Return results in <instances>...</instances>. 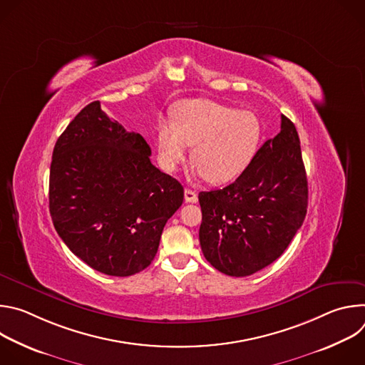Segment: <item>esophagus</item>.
I'll return each instance as SVG.
<instances>
[{
  "instance_id": "obj_1",
  "label": "esophagus",
  "mask_w": 365,
  "mask_h": 365,
  "mask_svg": "<svg viewBox=\"0 0 365 365\" xmlns=\"http://www.w3.org/2000/svg\"><path fill=\"white\" fill-rule=\"evenodd\" d=\"M185 200L189 202V203L197 202V193L192 189H185Z\"/></svg>"
}]
</instances>
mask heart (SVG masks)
Wrapping results in <instances>:
<instances>
[{
  "mask_svg": "<svg viewBox=\"0 0 365 365\" xmlns=\"http://www.w3.org/2000/svg\"><path fill=\"white\" fill-rule=\"evenodd\" d=\"M262 135V123L252 111L212 99H185L173 110L172 123L159 121L155 150L160 168L173 173L192 147V175L221 185L250 166Z\"/></svg>",
  "mask_w": 365,
  "mask_h": 365,
  "instance_id": "obj_1",
  "label": "heart"
}]
</instances>
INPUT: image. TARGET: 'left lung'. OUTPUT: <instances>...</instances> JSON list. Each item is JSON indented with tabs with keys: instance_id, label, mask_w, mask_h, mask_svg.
<instances>
[{
	"instance_id": "left-lung-1",
	"label": "left lung",
	"mask_w": 365,
	"mask_h": 365,
	"mask_svg": "<svg viewBox=\"0 0 365 365\" xmlns=\"http://www.w3.org/2000/svg\"><path fill=\"white\" fill-rule=\"evenodd\" d=\"M267 140L231 185L200 192L199 241L218 272L245 277L277 259L307 211V178L294 124L282 115Z\"/></svg>"
}]
</instances>
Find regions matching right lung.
Segmentation results:
<instances>
[{
  "label": "right lung",
  "mask_w": 365,
  "mask_h": 365,
  "mask_svg": "<svg viewBox=\"0 0 365 365\" xmlns=\"http://www.w3.org/2000/svg\"><path fill=\"white\" fill-rule=\"evenodd\" d=\"M138 133L111 121L93 101L58 138L50 165L51 221L83 263L127 277L150 266L183 186L150 162Z\"/></svg>",
  "instance_id": "add662e5"
}]
</instances>
